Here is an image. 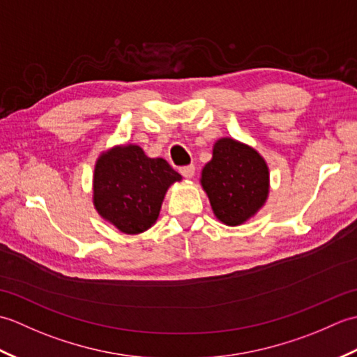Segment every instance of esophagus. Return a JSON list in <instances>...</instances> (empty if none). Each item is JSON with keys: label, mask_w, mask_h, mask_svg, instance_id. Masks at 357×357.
Instances as JSON below:
<instances>
[{"label": "esophagus", "mask_w": 357, "mask_h": 357, "mask_svg": "<svg viewBox=\"0 0 357 357\" xmlns=\"http://www.w3.org/2000/svg\"><path fill=\"white\" fill-rule=\"evenodd\" d=\"M179 172H181V174H183L184 178L190 179V178L193 176V174H195V165H193V164H190V165H184V167H181Z\"/></svg>", "instance_id": "1"}]
</instances>
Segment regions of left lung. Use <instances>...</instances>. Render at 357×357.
Instances as JSON below:
<instances>
[{
	"instance_id": "8db88e82",
	"label": "left lung",
	"mask_w": 357,
	"mask_h": 357,
	"mask_svg": "<svg viewBox=\"0 0 357 357\" xmlns=\"http://www.w3.org/2000/svg\"><path fill=\"white\" fill-rule=\"evenodd\" d=\"M201 184L219 221L239 225L267 199L268 167L252 147L222 138L215 144L211 161L202 169Z\"/></svg>"
}]
</instances>
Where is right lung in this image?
Returning <instances> with one entry per match:
<instances>
[{
    "label": "right lung",
    "mask_w": 357,
    "mask_h": 357,
    "mask_svg": "<svg viewBox=\"0 0 357 357\" xmlns=\"http://www.w3.org/2000/svg\"><path fill=\"white\" fill-rule=\"evenodd\" d=\"M179 179L165 159L149 158L138 146L115 147L96 162L95 207L123 233L146 231L156 222L167 188Z\"/></svg>",
    "instance_id": "right-lung-1"
}]
</instances>
